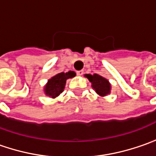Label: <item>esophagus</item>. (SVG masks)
<instances>
[{
	"label": "esophagus",
	"instance_id": "obj_1",
	"mask_svg": "<svg viewBox=\"0 0 156 156\" xmlns=\"http://www.w3.org/2000/svg\"><path fill=\"white\" fill-rule=\"evenodd\" d=\"M83 74H84V70H83V69L78 70V71H77V75H78V76H82Z\"/></svg>",
	"mask_w": 156,
	"mask_h": 156
}]
</instances>
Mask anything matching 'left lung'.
<instances>
[{
    "label": "left lung",
    "mask_w": 156,
    "mask_h": 156,
    "mask_svg": "<svg viewBox=\"0 0 156 156\" xmlns=\"http://www.w3.org/2000/svg\"><path fill=\"white\" fill-rule=\"evenodd\" d=\"M86 77L92 83V87L99 95L104 96V95H107L108 94H109L110 84L108 83V81L106 78H102L101 76H100L98 74H94V75L87 74Z\"/></svg>",
    "instance_id": "1"
}]
</instances>
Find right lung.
<instances>
[{
	"mask_svg": "<svg viewBox=\"0 0 156 156\" xmlns=\"http://www.w3.org/2000/svg\"><path fill=\"white\" fill-rule=\"evenodd\" d=\"M76 73L74 71H69L66 73L61 72L48 81V84L45 87V94L52 98H55L63 91L66 80L68 78L75 77Z\"/></svg>",
	"mask_w": 156,
	"mask_h": 156,
	"instance_id": "add662e5",
	"label": "right lung"
}]
</instances>
